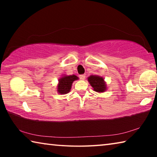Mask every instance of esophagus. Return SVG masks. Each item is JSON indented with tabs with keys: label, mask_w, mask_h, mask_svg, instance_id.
<instances>
[{
	"label": "esophagus",
	"mask_w": 157,
	"mask_h": 157,
	"mask_svg": "<svg viewBox=\"0 0 157 157\" xmlns=\"http://www.w3.org/2000/svg\"><path fill=\"white\" fill-rule=\"evenodd\" d=\"M85 77H86V75H85V74H84V75H80L79 76V78L80 79H85Z\"/></svg>",
	"instance_id": "34e87169"
}]
</instances>
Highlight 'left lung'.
Wrapping results in <instances>:
<instances>
[{"label":"left lung","mask_w":157,"mask_h":157,"mask_svg":"<svg viewBox=\"0 0 157 157\" xmlns=\"http://www.w3.org/2000/svg\"><path fill=\"white\" fill-rule=\"evenodd\" d=\"M91 86L96 92H104L106 90V85L104 79L102 77L97 75H91L88 78Z\"/></svg>","instance_id":"left-lung-1"}]
</instances>
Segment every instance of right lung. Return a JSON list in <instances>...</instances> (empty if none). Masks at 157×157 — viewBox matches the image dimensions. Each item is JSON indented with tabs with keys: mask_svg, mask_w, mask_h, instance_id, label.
<instances>
[{
	"mask_svg": "<svg viewBox=\"0 0 157 157\" xmlns=\"http://www.w3.org/2000/svg\"><path fill=\"white\" fill-rule=\"evenodd\" d=\"M78 78L75 75L63 76L59 79V84L57 86V91L61 94H66L70 92L73 82L78 79Z\"/></svg>",
	"mask_w": 157,
	"mask_h": 157,
	"instance_id": "1",
	"label": "right lung"
}]
</instances>
